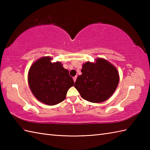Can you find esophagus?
<instances>
[{
  "mask_svg": "<svg viewBox=\"0 0 150 150\" xmlns=\"http://www.w3.org/2000/svg\"><path fill=\"white\" fill-rule=\"evenodd\" d=\"M77 76H75V77H73V81H74V82H75L76 81V79H77Z\"/></svg>",
  "mask_w": 150,
  "mask_h": 150,
  "instance_id": "obj_1",
  "label": "esophagus"
}]
</instances>
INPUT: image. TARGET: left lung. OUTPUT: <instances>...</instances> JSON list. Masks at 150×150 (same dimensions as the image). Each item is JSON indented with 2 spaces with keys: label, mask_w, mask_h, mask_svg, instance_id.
Here are the masks:
<instances>
[{
  "label": "left lung",
  "mask_w": 150,
  "mask_h": 150,
  "mask_svg": "<svg viewBox=\"0 0 150 150\" xmlns=\"http://www.w3.org/2000/svg\"><path fill=\"white\" fill-rule=\"evenodd\" d=\"M81 71L82 75L78 76L74 86L82 98L91 103L108 100L119 84L117 69L103 59H97L95 63L84 64Z\"/></svg>",
  "instance_id": "8db88e82"
}]
</instances>
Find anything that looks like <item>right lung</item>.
Returning a JSON list of instances; mask_svg holds the SVG:
<instances>
[{
	"mask_svg": "<svg viewBox=\"0 0 150 150\" xmlns=\"http://www.w3.org/2000/svg\"><path fill=\"white\" fill-rule=\"evenodd\" d=\"M51 59L50 57H44L31 65L28 72V83L38 100L52 106L65 99L74 82L61 62L52 63Z\"/></svg>",
	"mask_w": 150,
	"mask_h": 150,
	"instance_id": "1",
	"label": "right lung"
}]
</instances>
